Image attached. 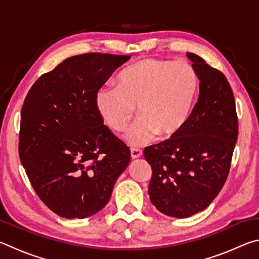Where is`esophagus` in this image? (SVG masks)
<instances>
[{"label":"esophagus","instance_id":"esophagus-1","mask_svg":"<svg viewBox=\"0 0 259 259\" xmlns=\"http://www.w3.org/2000/svg\"><path fill=\"white\" fill-rule=\"evenodd\" d=\"M143 155V152L142 150H139V148H131V157L133 159H138Z\"/></svg>","mask_w":259,"mask_h":259}]
</instances>
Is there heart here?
Segmentation results:
<instances>
[{
  "instance_id": "obj_1",
  "label": "heart",
  "mask_w": 259,
  "mask_h": 259,
  "mask_svg": "<svg viewBox=\"0 0 259 259\" xmlns=\"http://www.w3.org/2000/svg\"><path fill=\"white\" fill-rule=\"evenodd\" d=\"M199 91V76L187 61L145 58L119 76V87L104 85L95 97L96 108L109 129L123 131L130 146H142L157 135L174 136L186 124Z\"/></svg>"
}]
</instances>
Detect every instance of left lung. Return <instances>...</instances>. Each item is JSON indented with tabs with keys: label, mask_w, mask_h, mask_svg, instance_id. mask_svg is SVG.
Segmentation results:
<instances>
[{
	"label": "left lung",
	"mask_w": 259,
	"mask_h": 259,
	"mask_svg": "<svg viewBox=\"0 0 259 259\" xmlns=\"http://www.w3.org/2000/svg\"><path fill=\"white\" fill-rule=\"evenodd\" d=\"M186 56L200 80L198 102L177 134L144 150L152 166L151 202L176 218L202 211L219 194L239 134L235 99L226 76L198 55Z\"/></svg>",
	"instance_id": "obj_1"
}]
</instances>
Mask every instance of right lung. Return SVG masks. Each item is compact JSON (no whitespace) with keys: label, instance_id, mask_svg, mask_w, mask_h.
Instances as JSON below:
<instances>
[{"label":"right lung","instance_id":"right-lung-1","mask_svg":"<svg viewBox=\"0 0 259 259\" xmlns=\"http://www.w3.org/2000/svg\"><path fill=\"white\" fill-rule=\"evenodd\" d=\"M129 56L83 54L42 74L21 108L19 157L35 193L60 217L85 218L107 204L129 147L104 124L95 97Z\"/></svg>","mask_w":259,"mask_h":259}]
</instances>
